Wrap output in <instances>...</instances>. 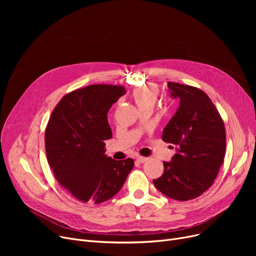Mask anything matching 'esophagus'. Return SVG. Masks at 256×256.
Listing matches in <instances>:
<instances>
[{
	"label": "esophagus",
	"instance_id": "1",
	"mask_svg": "<svg viewBox=\"0 0 256 256\" xmlns=\"http://www.w3.org/2000/svg\"><path fill=\"white\" fill-rule=\"evenodd\" d=\"M136 160H137L138 163L143 164V163H145L146 160H147V158H144V156H137V158H136Z\"/></svg>",
	"mask_w": 256,
	"mask_h": 256
}]
</instances>
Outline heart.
Listing matches in <instances>:
<instances>
[{"label":"heart","instance_id":"heart-1","mask_svg":"<svg viewBox=\"0 0 256 256\" xmlns=\"http://www.w3.org/2000/svg\"><path fill=\"white\" fill-rule=\"evenodd\" d=\"M132 96L139 108L154 106L158 98V90L154 87H140L134 90Z\"/></svg>","mask_w":256,"mask_h":256}]
</instances>
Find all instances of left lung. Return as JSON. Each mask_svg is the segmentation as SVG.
<instances>
[{
    "instance_id": "left-lung-1",
    "label": "left lung",
    "mask_w": 256,
    "mask_h": 256,
    "mask_svg": "<svg viewBox=\"0 0 256 256\" xmlns=\"http://www.w3.org/2000/svg\"><path fill=\"white\" fill-rule=\"evenodd\" d=\"M168 91L172 98L180 100V106L162 139L176 145V154L164 162L162 176L154 184L165 196L186 201L204 193L216 180L225 156V128L202 90L169 82Z\"/></svg>"
}]
</instances>
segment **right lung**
I'll return each instance as SVG.
<instances>
[{"label":"right lung","instance_id":"add662e5","mask_svg":"<svg viewBox=\"0 0 256 256\" xmlns=\"http://www.w3.org/2000/svg\"><path fill=\"white\" fill-rule=\"evenodd\" d=\"M126 93L121 86L90 85L74 90L54 109L46 130V152L57 182L74 197L98 204L115 196L134 160L106 156L112 138L106 114Z\"/></svg>","mask_w":256,"mask_h":256}]
</instances>
